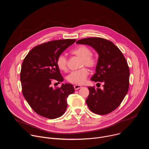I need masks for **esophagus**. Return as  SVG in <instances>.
Wrapping results in <instances>:
<instances>
[{
  "mask_svg": "<svg viewBox=\"0 0 149 149\" xmlns=\"http://www.w3.org/2000/svg\"><path fill=\"white\" fill-rule=\"evenodd\" d=\"M74 89H75V90H78V89L82 88V86H79V85H75V86H74Z\"/></svg>",
  "mask_w": 149,
  "mask_h": 149,
  "instance_id": "esophagus-1",
  "label": "esophagus"
}]
</instances>
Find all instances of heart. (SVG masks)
Segmentation results:
<instances>
[{
	"label": "heart",
	"instance_id": "b5f03b06",
	"mask_svg": "<svg viewBox=\"0 0 149 149\" xmlns=\"http://www.w3.org/2000/svg\"><path fill=\"white\" fill-rule=\"evenodd\" d=\"M71 53L81 58V67L85 65L89 68H93L97 65V60L96 58L92 55L91 49L86 45H79L72 49ZM56 65L60 70L67 71L68 65L67 58L63 54L59 55L56 59ZM88 74V70L86 68H82L79 70L72 71L67 76V80L72 84H82L86 81Z\"/></svg>",
	"mask_w": 149,
	"mask_h": 149
}]
</instances>
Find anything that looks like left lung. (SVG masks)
<instances>
[{"label":"left lung","instance_id":"1","mask_svg":"<svg viewBox=\"0 0 149 149\" xmlns=\"http://www.w3.org/2000/svg\"><path fill=\"white\" fill-rule=\"evenodd\" d=\"M77 44L91 46L99 55L96 72L91 80L102 82L104 89L88 87L86 103L92 112L107 114L118 107L128 92L130 71L127 61L118 48L109 40L88 38L78 40Z\"/></svg>","mask_w":149,"mask_h":149}]
</instances>
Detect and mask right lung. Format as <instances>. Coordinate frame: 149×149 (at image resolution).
Segmentation results:
<instances>
[{
    "label": "right lung",
    "instance_id": "1",
    "mask_svg": "<svg viewBox=\"0 0 149 149\" xmlns=\"http://www.w3.org/2000/svg\"><path fill=\"white\" fill-rule=\"evenodd\" d=\"M75 39L52 40L32 48L21 67L20 81L23 95L38 114L54 119L62 116L67 107V98L75 90L70 84L59 88L51 87L52 79L63 80L56 65V59Z\"/></svg>",
    "mask_w": 149,
    "mask_h": 149
}]
</instances>
